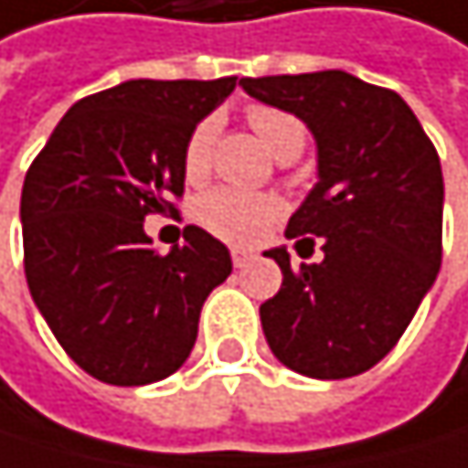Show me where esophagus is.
Returning <instances> with one entry per match:
<instances>
[{"label": "esophagus", "instance_id": "34e87169", "mask_svg": "<svg viewBox=\"0 0 468 468\" xmlns=\"http://www.w3.org/2000/svg\"><path fill=\"white\" fill-rule=\"evenodd\" d=\"M251 260H254V251H245V248H234V251H231V262L237 268H245Z\"/></svg>", "mask_w": 468, "mask_h": 468}]
</instances>
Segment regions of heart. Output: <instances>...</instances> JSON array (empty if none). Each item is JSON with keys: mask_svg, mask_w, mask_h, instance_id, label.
Wrapping results in <instances>:
<instances>
[{"mask_svg": "<svg viewBox=\"0 0 468 468\" xmlns=\"http://www.w3.org/2000/svg\"><path fill=\"white\" fill-rule=\"evenodd\" d=\"M248 123L265 141V146L276 154H282L288 146H302L304 129L299 118L273 110V107H251L248 110ZM220 121L206 118L195 126V133L186 141L183 169L188 180H203L211 166V152L217 141ZM197 223L211 231L214 237L229 242H254L265 234V229L282 214V203L271 195H251L239 188H211L197 200Z\"/></svg>", "mask_w": 468, "mask_h": 468, "instance_id": "heart-1", "label": "heart"}]
</instances>
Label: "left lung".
I'll return each instance as SVG.
<instances>
[{
	"label": "left lung",
	"instance_id": "1",
	"mask_svg": "<svg viewBox=\"0 0 468 468\" xmlns=\"http://www.w3.org/2000/svg\"><path fill=\"white\" fill-rule=\"evenodd\" d=\"M268 107L296 115L316 141V186L288 239L322 237L324 260L265 257L282 288L260 304L271 353L308 378H350L378 364L412 322L441 268V160L407 101L345 69L242 79Z\"/></svg>",
	"mask_w": 468,
	"mask_h": 468
}]
</instances>
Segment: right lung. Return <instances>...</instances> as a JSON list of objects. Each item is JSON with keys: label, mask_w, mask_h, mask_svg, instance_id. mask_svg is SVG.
<instances>
[{"label": "right lung", "mask_w": 468, "mask_h": 468, "mask_svg": "<svg viewBox=\"0 0 468 468\" xmlns=\"http://www.w3.org/2000/svg\"><path fill=\"white\" fill-rule=\"evenodd\" d=\"M237 79H135L72 104L22 188L25 276L38 314L92 378L144 387L183 367L229 248L188 226L157 254L146 214L175 211L195 126Z\"/></svg>", "instance_id": "obj_1"}]
</instances>
